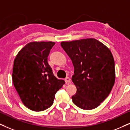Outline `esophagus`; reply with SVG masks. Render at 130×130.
<instances>
[{"mask_svg":"<svg viewBox=\"0 0 130 130\" xmlns=\"http://www.w3.org/2000/svg\"><path fill=\"white\" fill-rule=\"evenodd\" d=\"M65 81L66 82V83H71V78L70 77H67L66 78H65Z\"/></svg>","mask_w":130,"mask_h":130,"instance_id":"obj_1","label":"esophagus"}]
</instances>
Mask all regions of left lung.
Wrapping results in <instances>:
<instances>
[{
  "instance_id": "left-lung-1",
  "label": "left lung",
  "mask_w": 130,
  "mask_h": 130,
  "mask_svg": "<svg viewBox=\"0 0 130 130\" xmlns=\"http://www.w3.org/2000/svg\"><path fill=\"white\" fill-rule=\"evenodd\" d=\"M60 45L74 68L72 81L77 92L72 96L73 103L82 109H95L107 97L115 84L112 53L94 38L63 41Z\"/></svg>"
}]
</instances>
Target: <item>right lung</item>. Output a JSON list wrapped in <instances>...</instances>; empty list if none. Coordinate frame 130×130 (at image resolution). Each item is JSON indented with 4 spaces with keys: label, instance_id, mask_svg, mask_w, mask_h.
Instances as JSON below:
<instances>
[{
    "label": "right lung",
    "instance_id": "right-lung-1",
    "mask_svg": "<svg viewBox=\"0 0 130 130\" xmlns=\"http://www.w3.org/2000/svg\"><path fill=\"white\" fill-rule=\"evenodd\" d=\"M55 42H31L18 53L14 61L13 84L24 106L43 111L53 104L56 93L65 84L53 75L47 57Z\"/></svg>",
    "mask_w": 130,
    "mask_h": 130
}]
</instances>
